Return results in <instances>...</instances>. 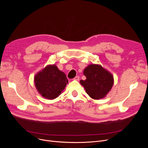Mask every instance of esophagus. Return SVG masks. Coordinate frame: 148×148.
Listing matches in <instances>:
<instances>
[{
  "label": "esophagus",
  "mask_w": 148,
  "mask_h": 148,
  "mask_svg": "<svg viewBox=\"0 0 148 148\" xmlns=\"http://www.w3.org/2000/svg\"><path fill=\"white\" fill-rule=\"evenodd\" d=\"M79 79H80V77L78 75L75 77L74 78V80H79Z\"/></svg>",
  "instance_id": "34e87169"
}]
</instances>
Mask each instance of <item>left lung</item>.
<instances>
[{
  "label": "left lung",
  "instance_id": "1",
  "mask_svg": "<svg viewBox=\"0 0 148 148\" xmlns=\"http://www.w3.org/2000/svg\"><path fill=\"white\" fill-rule=\"evenodd\" d=\"M83 74L86 79L81 80L80 83L92 98H103L111 90L114 83L113 76L100 65H89L84 69Z\"/></svg>",
  "mask_w": 148,
  "mask_h": 148
}]
</instances>
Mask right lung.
<instances>
[{
    "label": "right lung",
    "mask_w": 148,
    "mask_h": 148,
    "mask_svg": "<svg viewBox=\"0 0 148 148\" xmlns=\"http://www.w3.org/2000/svg\"><path fill=\"white\" fill-rule=\"evenodd\" d=\"M34 82L37 90L43 97L53 99L61 94L68 80L65 73L55 65H50L35 75Z\"/></svg>",
    "instance_id": "add662e5"
}]
</instances>
